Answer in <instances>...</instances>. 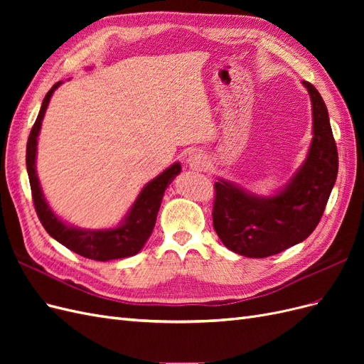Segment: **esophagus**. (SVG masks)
Here are the masks:
<instances>
[{
	"label": "esophagus",
	"instance_id": "34e87169",
	"mask_svg": "<svg viewBox=\"0 0 364 364\" xmlns=\"http://www.w3.org/2000/svg\"><path fill=\"white\" fill-rule=\"evenodd\" d=\"M186 164H188V167L191 170L205 171V170H208L209 161H208L205 153H202V151H193L191 155L188 156V159H186Z\"/></svg>",
	"mask_w": 364,
	"mask_h": 364
}]
</instances>
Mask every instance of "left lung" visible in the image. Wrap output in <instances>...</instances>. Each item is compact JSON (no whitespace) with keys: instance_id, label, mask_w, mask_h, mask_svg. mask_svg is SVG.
I'll return each instance as SVG.
<instances>
[{"instance_id":"1","label":"left lung","mask_w":364,"mask_h":364,"mask_svg":"<svg viewBox=\"0 0 364 364\" xmlns=\"http://www.w3.org/2000/svg\"><path fill=\"white\" fill-rule=\"evenodd\" d=\"M313 105V141L302 168L287 188L267 197L249 196L220 179L214 183L213 223L223 245L240 255L266 258L301 243L323 215L338 171V153L325 102L304 82Z\"/></svg>"}]
</instances>
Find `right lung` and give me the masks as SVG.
<instances>
[{
  "label": "right lung",
  "mask_w": 364,
  "mask_h": 364,
  "mask_svg": "<svg viewBox=\"0 0 364 364\" xmlns=\"http://www.w3.org/2000/svg\"><path fill=\"white\" fill-rule=\"evenodd\" d=\"M59 85L60 82L53 85L46 98H43L39 115L35 121V124L31 127L30 136L27 141L26 164L36 214L41 220L42 226L46 228L47 232L54 240H58L60 245L75 253H79V255L85 258L95 261H109L135 255V253H138L141 247L146 245V241L151 235V230L156 223V215L159 211L165 188H167L176 176L181 173V164H173L170 168L165 170L156 179H153L142 188L134 206H132L130 211L127 213L124 223L121 226L115 229L103 230H82L63 225L60 220L53 214L46 199H43L35 170L36 144L42 118L46 115L47 106L50 103V98L54 90H56Z\"/></svg>",
  "instance_id": "right-lung-1"
}]
</instances>
